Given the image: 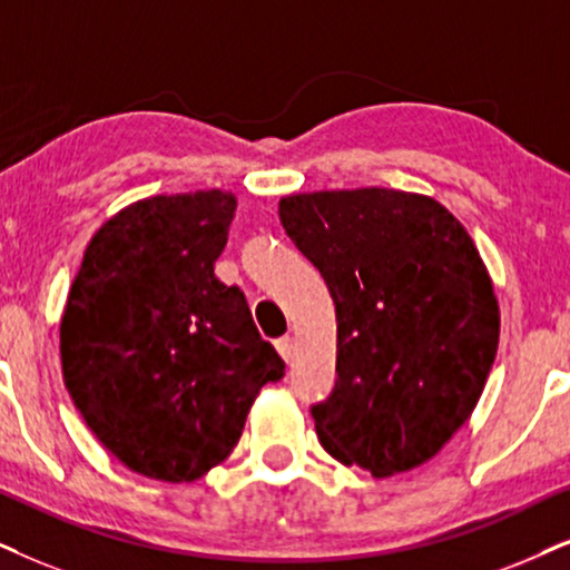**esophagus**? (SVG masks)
<instances>
[{"mask_svg":"<svg viewBox=\"0 0 570 570\" xmlns=\"http://www.w3.org/2000/svg\"><path fill=\"white\" fill-rule=\"evenodd\" d=\"M276 350H278V355L284 357V363H292V357H294V338L292 336L278 338Z\"/></svg>","mask_w":570,"mask_h":570,"instance_id":"esophagus-1","label":"esophagus"}]
</instances>
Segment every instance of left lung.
I'll return each instance as SVG.
<instances>
[{
    "mask_svg": "<svg viewBox=\"0 0 570 570\" xmlns=\"http://www.w3.org/2000/svg\"><path fill=\"white\" fill-rule=\"evenodd\" d=\"M278 218L336 307L323 450L376 479L423 465L471 417L500 344L471 234L434 197L381 186L289 194Z\"/></svg>",
    "mask_w": 570,
    "mask_h": 570,
    "instance_id": "left-lung-1",
    "label": "left lung"
}]
</instances>
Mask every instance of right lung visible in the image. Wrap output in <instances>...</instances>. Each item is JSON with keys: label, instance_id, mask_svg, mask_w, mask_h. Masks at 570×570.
Wrapping results in <instances>:
<instances>
[{"label": "right lung", "instance_id": "1", "mask_svg": "<svg viewBox=\"0 0 570 570\" xmlns=\"http://www.w3.org/2000/svg\"><path fill=\"white\" fill-rule=\"evenodd\" d=\"M236 197L207 189L134 202L99 226L60 321L62 379L126 468L197 481L232 455L284 360L239 286L215 276Z\"/></svg>", "mask_w": 570, "mask_h": 570}]
</instances>
